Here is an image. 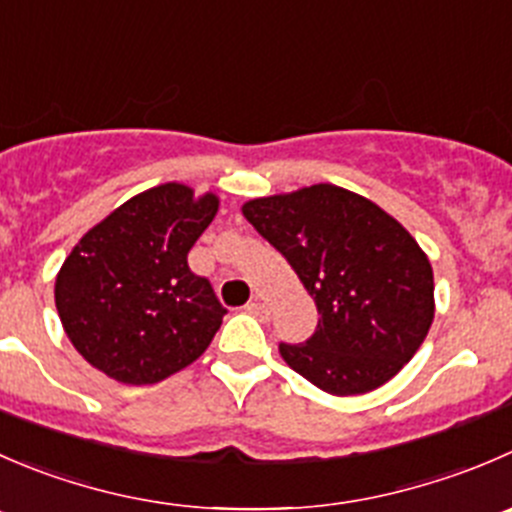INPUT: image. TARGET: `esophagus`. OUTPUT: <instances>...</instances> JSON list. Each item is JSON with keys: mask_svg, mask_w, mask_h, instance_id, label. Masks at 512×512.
<instances>
[{"mask_svg": "<svg viewBox=\"0 0 512 512\" xmlns=\"http://www.w3.org/2000/svg\"><path fill=\"white\" fill-rule=\"evenodd\" d=\"M247 312L255 317H260V320H267V317H270V307H267L262 300H252L250 305H247Z\"/></svg>", "mask_w": 512, "mask_h": 512, "instance_id": "esophagus-1", "label": "esophagus"}]
</instances>
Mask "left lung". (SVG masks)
I'll list each match as a JSON object with an SVG mask.
<instances>
[{
    "instance_id": "8db88e82",
    "label": "left lung",
    "mask_w": 512,
    "mask_h": 512,
    "mask_svg": "<svg viewBox=\"0 0 512 512\" xmlns=\"http://www.w3.org/2000/svg\"><path fill=\"white\" fill-rule=\"evenodd\" d=\"M252 227L285 255L320 322L280 355L315 388L345 398L393 380L435 317V280L413 235L367 197L310 185L242 205Z\"/></svg>"
}]
</instances>
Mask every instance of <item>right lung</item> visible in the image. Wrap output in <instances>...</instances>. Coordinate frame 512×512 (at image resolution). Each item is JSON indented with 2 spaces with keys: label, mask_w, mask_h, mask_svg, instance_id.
<instances>
[{
  "label": "right lung",
  "mask_w": 512,
  "mask_h": 512,
  "mask_svg": "<svg viewBox=\"0 0 512 512\" xmlns=\"http://www.w3.org/2000/svg\"><path fill=\"white\" fill-rule=\"evenodd\" d=\"M217 210L215 192L165 182L84 232L59 267L54 305L89 365L124 385H152L210 347L227 310L187 255Z\"/></svg>",
  "instance_id": "obj_1"
}]
</instances>
